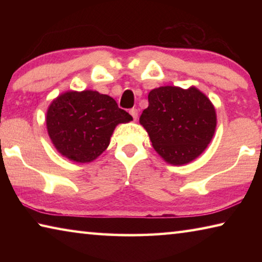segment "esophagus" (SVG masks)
I'll use <instances>...</instances> for the list:
<instances>
[{
  "mask_svg": "<svg viewBox=\"0 0 262 262\" xmlns=\"http://www.w3.org/2000/svg\"><path fill=\"white\" fill-rule=\"evenodd\" d=\"M129 113H130V115L133 117V119H134V120H136L137 117H139V112H137L136 108H132L129 111Z\"/></svg>",
  "mask_w": 262,
  "mask_h": 262,
  "instance_id": "1",
  "label": "esophagus"
}]
</instances>
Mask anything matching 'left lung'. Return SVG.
<instances>
[{
	"instance_id": "8db88e82",
	"label": "left lung",
	"mask_w": 262,
	"mask_h": 262,
	"mask_svg": "<svg viewBox=\"0 0 262 262\" xmlns=\"http://www.w3.org/2000/svg\"><path fill=\"white\" fill-rule=\"evenodd\" d=\"M140 123L154 149L172 165H184L205 151L216 129V111L195 86H161L148 95Z\"/></svg>"
}]
</instances>
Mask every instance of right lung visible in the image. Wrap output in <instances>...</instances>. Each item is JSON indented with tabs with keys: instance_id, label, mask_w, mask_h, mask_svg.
<instances>
[{
	"instance_id": "1",
	"label": "right lung",
	"mask_w": 262,
	"mask_h": 262,
	"mask_svg": "<svg viewBox=\"0 0 262 262\" xmlns=\"http://www.w3.org/2000/svg\"><path fill=\"white\" fill-rule=\"evenodd\" d=\"M132 120L112 97L92 90L64 92L46 114L52 143L62 156L77 163L95 161L108 147L115 127Z\"/></svg>"
}]
</instances>
